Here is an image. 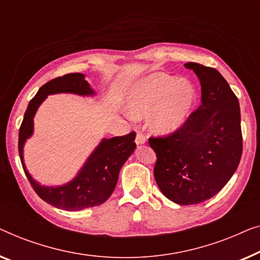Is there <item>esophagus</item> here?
<instances>
[{"mask_svg":"<svg viewBox=\"0 0 260 260\" xmlns=\"http://www.w3.org/2000/svg\"><path fill=\"white\" fill-rule=\"evenodd\" d=\"M145 142H146L145 135L142 134V133H140V132H138L137 137H135V144H137V145H142V144H145Z\"/></svg>","mask_w":260,"mask_h":260,"instance_id":"34e87169","label":"esophagus"}]
</instances>
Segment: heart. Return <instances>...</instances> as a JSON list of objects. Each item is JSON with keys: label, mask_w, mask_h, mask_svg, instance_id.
<instances>
[{"label": "heart", "mask_w": 260, "mask_h": 260, "mask_svg": "<svg viewBox=\"0 0 260 260\" xmlns=\"http://www.w3.org/2000/svg\"><path fill=\"white\" fill-rule=\"evenodd\" d=\"M197 99L198 93L189 80L161 72L142 76L127 87L125 93L128 114L141 119L151 113L149 126L158 134L180 128L192 114Z\"/></svg>", "instance_id": "b5f03b06"}]
</instances>
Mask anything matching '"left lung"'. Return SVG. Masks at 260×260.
Returning a JSON list of instances; mask_svg holds the SVG:
<instances>
[{"mask_svg":"<svg viewBox=\"0 0 260 260\" xmlns=\"http://www.w3.org/2000/svg\"><path fill=\"white\" fill-rule=\"evenodd\" d=\"M202 86V105L165 138H149L156 154L154 178L162 194L179 205L212 198L238 168L243 137L238 99L217 69L188 62Z\"/></svg>","mask_w":260,"mask_h":260,"instance_id":"1","label":"left lung"}]
</instances>
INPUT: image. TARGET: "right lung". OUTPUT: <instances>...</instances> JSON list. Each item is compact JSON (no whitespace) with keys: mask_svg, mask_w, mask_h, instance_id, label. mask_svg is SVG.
<instances>
[{"mask_svg":"<svg viewBox=\"0 0 260 260\" xmlns=\"http://www.w3.org/2000/svg\"><path fill=\"white\" fill-rule=\"evenodd\" d=\"M71 93L81 96H93L94 89L86 81L85 74L72 73L50 80L43 85L29 102L19 133V153L24 173L31 187L46 203L64 211H80L104 204L114 191L120 170L134 152L135 133L102 139L88 156L74 179L61 186H43L35 181L23 160V147L27 139L34 133V116L40 105L48 95Z\"/></svg>","mask_w":260,"mask_h":260,"instance_id":"add662e5","label":"right lung"}]
</instances>
